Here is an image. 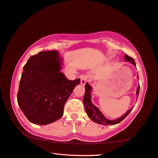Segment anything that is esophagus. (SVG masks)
<instances>
[{
  "label": "esophagus",
  "mask_w": 158,
  "mask_h": 158,
  "mask_svg": "<svg viewBox=\"0 0 158 158\" xmlns=\"http://www.w3.org/2000/svg\"><path fill=\"white\" fill-rule=\"evenodd\" d=\"M81 84L82 85H85L87 81H88V77L86 75H82L81 76Z\"/></svg>",
  "instance_id": "esophagus-1"
}]
</instances>
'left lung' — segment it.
Returning a JSON list of instances; mask_svg holds the SVG:
<instances>
[{"mask_svg":"<svg viewBox=\"0 0 158 158\" xmlns=\"http://www.w3.org/2000/svg\"><path fill=\"white\" fill-rule=\"evenodd\" d=\"M124 59H125V61L130 62L131 63L133 64L134 65H136V63H135L134 58L129 57L126 54L124 55ZM85 89H86V91H85V94L83 98L85 110H86L87 115H88L89 118L91 119L93 122H96V123L100 124H103V125H114V124H118L120 122H122V120H123L125 117L129 114V112L132 110V109H133V107H132V108L129 110L127 111L126 113L123 115V116L120 117V118L114 119V120L107 119H106V117L102 114V112L99 110V109L92 103L91 96V91L92 89L91 86H90L88 83H86V85H85ZM139 89H140V86H138L137 88V91H136L137 98L139 96Z\"/></svg>","mask_w":158,"mask_h":158,"instance_id":"1","label":"left lung"}]
</instances>
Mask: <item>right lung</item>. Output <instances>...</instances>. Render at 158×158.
<instances>
[{
	"instance_id": "obj_1",
	"label": "right lung",
	"mask_w": 158,
	"mask_h": 158,
	"mask_svg": "<svg viewBox=\"0 0 158 158\" xmlns=\"http://www.w3.org/2000/svg\"><path fill=\"white\" fill-rule=\"evenodd\" d=\"M62 59L57 51L39 52L30 57L23 68L17 102L29 122L46 125L60 119L64 106L80 83L62 73Z\"/></svg>"
}]
</instances>
